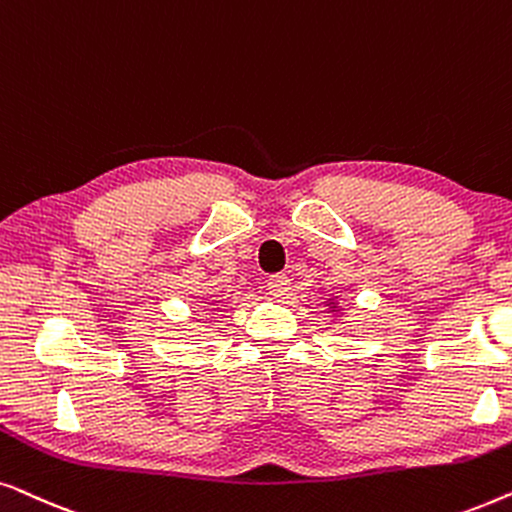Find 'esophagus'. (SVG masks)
<instances>
[{
    "label": "esophagus",
    "mask_w": 512,
    "mask_h": 512,
    "mask_svg": "<svg viewBox=\"0 0 512 512\" xmlns=\"http://www.w3.org/2000/svg\"><path fill=\"white\" fill-rule=\"evenodd\" d=\"M267 290L271 292V295L283 299L290 295V278L285 274H276V276H269L267 281Z\"/></svg>",
    "instance_id": "esophagus-1"
}]
</instances>
